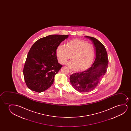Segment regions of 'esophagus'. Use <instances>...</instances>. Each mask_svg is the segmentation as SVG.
I'll return each instance as SVG.
<instances>
[{
  "instance_id": "obj_1",
  "label": "esophagus",
  "mask_w": 131,
  "mask_h": 131,
  "mask_svg": "<svg viewBox=\"0 0 131 131\" xmlns=\"http://www.w3.org/2000/svg\"><path fill=\"white\" fill-rule=\"evenodd\" d=\"M73 73V72H72V71H70V74H72Z\"/></svg>"
}]
</instances>
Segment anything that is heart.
Segmentation results:
<instances>
[{"label": "heart", "mask_w": 131, "mask_h": 131, "mask_svg": "<svg viewBox=\"0 0 131 131\" xmlns=\"http://www.w3.org/2000/svg\"><path fill=\"white\" fill-rule=\"evenodd\" d=\"M93 46L80 39L68 41L65 46L60 44L56 50L58 60L62 64H64L71 58V61L67 64L74 70H84L88 68L93 61L94 56Z\"/></svg>", "instance_id": "1"}]
</instances>
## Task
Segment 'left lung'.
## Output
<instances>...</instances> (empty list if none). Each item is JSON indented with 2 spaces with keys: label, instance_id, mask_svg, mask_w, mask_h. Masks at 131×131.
I'll return each instance as SVG.
<instances>
[{
  "label": "left lung",
  "instance_id": "8db88e82",
  "mask_svg": "<svg viewBox=\"0 0 131 131\" xmlns=\"http://www.w3.org/2000/svg\"><path fill=\"white\" fill-rule=\"evenodd\" d=\"M93 41L95 47L96 58L91 66L81 72H75L70 75V82L77 91L88 92L94 90L106 73L108 58L104 45L96 38L85 36Z\"/></svg>",
  "mask_w": 131,
  "mask_h": 131
}]
</instances>
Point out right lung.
Returning a JSON list of instances; mask_svg holds the SVG:
<instances>
[{
  "label": "right lung",
  "mask_w": 131,
  "mask_h": 131,
  "mask_svg": "<svg viewBox=\"0 0 131 131\" xmlns=\"http://www.w3.org/2000/svg\"><path fill=\"white\" fill-rule=\"evenodd\" d=\"M68 35H50L41 38L31 47L23 69L27 87L41 93L50 88L62 65L58 62L56 50Z\"/></svg>",
  "instance_id": "1"
}]
</instances>
